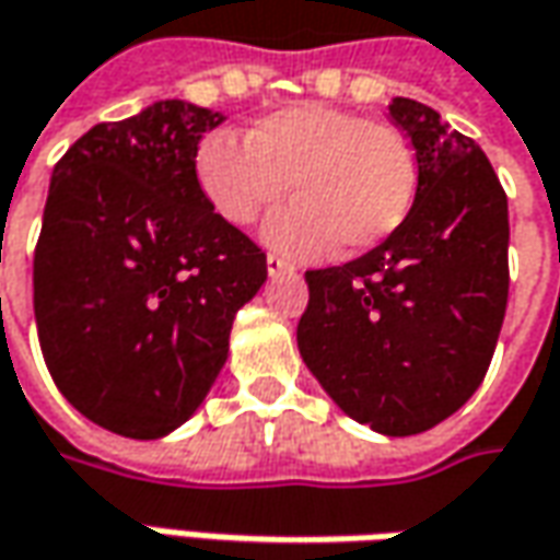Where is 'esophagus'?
Here are the masks:
<instances>
[{
	"mask_svg": "<svg viewBox=\"0 0 560 560\" xmlns=\"http://www.w3.org/2000/svg\"><path fill=\"white\" fill-rule=\"evenodd\" d=\"M266 272H269L272 279H279V276H291L294 266L288 260H281V257H276V254H269V257H266Z\"/></svg>",
	"mask_w": 560,
	"mask_h": 560,
	"instance_id": "obj_1",
	"label": "esophagus"
}]
</instances>
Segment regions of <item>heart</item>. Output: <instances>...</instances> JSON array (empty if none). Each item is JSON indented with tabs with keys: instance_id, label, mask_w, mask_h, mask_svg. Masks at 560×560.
Segmentation results:
<instances>
[{
	"instance_id": "b5f03b06",
	"label": "heart",
	"mask_w": 560,
	"mask_h": 560,
	"mask_svg": "<svg viewBox=\"0 0 560 560\" xmlns=\"http://www.w3.org/2000/svg\"><path fill=\"white\" fill-rule=\"evenodd\" d=\"M195 173L213 213L229 225H250L291 191L262 225V238L288 257L313 260L340 244L365 254L409 220L418 195V161L394 126L357 110L294 105L247 126L244 142L207 136L195 151Z\"/></svg>"
}]
</instances>
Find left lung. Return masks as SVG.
<instances>
[{"mask_svg":"<svg viewBox=\"0 0 560 560\" xmlns=\"http://www.w3.org/2000/svg\"><path fill=\"white\" fill-rule=\"evenodd\" d=\"M390 117L418 161L412 213L359 260L306 272L298 347L353 421L412 436L458 412L490 369L509 303V198L434 107L394 98Z\"/></svg>","mask_w":560,"mask_h":560,"instance_id":"left-lung-1","label":"left lung"}]
</instances>
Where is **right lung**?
Masks as SVG:
<instances>
[{"instance_id": "right-lung-1", "label": "right lung", "mask_w": 560, "mask_h": 560, "mask_svg": "<svg viewBox=\"0 0 560 560\" xmlns=\"http://www.w3.org/2000/svg\"><path fill=\"white\" fill-rule=\"evenodd\" d=\"M220 110L183 98L98 124L51 170L33 313L58 390L110 434L158 440L198 412L266 254L203 198L195 151Z\"/></svg>"}]
</instances>
